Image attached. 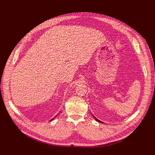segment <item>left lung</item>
I'll return each mask as SVG.
<instances>
[{
    "mask_svg": "<svg viewBox=\"0 0 155 155\" xmlns=\"http://www.w3.org/2000/svg\"><path fill=\"white\" fill-rule=\"evenodd\" d=\"M94 118H95V117H94ZM95 119H96V120H97V121H98V122H99V123H101V121H100L99 120H98V119H97V118H95Z\"/></svg>",
    "mask_w": 155,
    "mask_h": 155,
    "instance_id": "1",
    "label": "left lung"
}]
</instances>
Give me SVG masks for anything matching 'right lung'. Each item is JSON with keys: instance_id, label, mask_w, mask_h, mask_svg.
Instances as JSON below:
<instances>
[{"instance_id": "add662e5", "label": "right lung", "mask_w": 155, "mask_h": 155, "mask_svg": "<svg viewBox=\"0 0 155 155\" xmlns=\"http://www.w3.org/2000/svg\"><path fill=\"white\" fill-rule=\"evenodd\" d=\"M52 119H53V118H52Z\"/></svg>"}]
</instances>
